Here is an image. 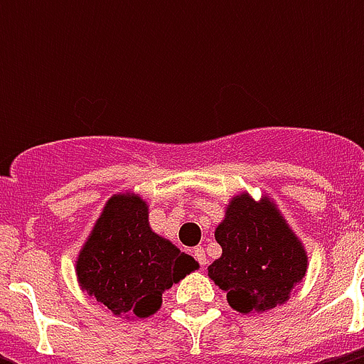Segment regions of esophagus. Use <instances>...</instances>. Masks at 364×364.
<instances>
[{"mask_svg": "<svg viewBox=\"0 0 364 364\" xmlns=\"http://www.w3.org/2000/svg\"><path fill=\"white\" fill-rule=\"evenodd\" d=\"M194 259L198 260L200 262V266H202V268H204L205 264H208V257H205V251H204V247H194Z\"/></svg>", "mask_w": 364, "mask_h": 364, "instance_id": "34e87169", "label": "esophagus"}]
</instances>
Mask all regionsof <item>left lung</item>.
Segmentation results:
<instances>
[{"mask_svg": "<svg viewBox=\"0 0 364 364\" xmlns=\"http://www.w3.org/2000/svg\"><path fill=\"white\" fill-rule=\"evenodd\" d=\"M223 253L208 276L227 293L230 308L260 314L285 304L308 270V253L276 202L249 193L230 198L215 228Z\"/></svg>", "mask_w": 364, "mask_h": 364, "instance_id": "1", "label": "left lung"}]
</instances>
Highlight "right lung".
Returning <instances> with one entry per match:
<instances>
[{
  "label": "right lung",
  "instance_id": "1",
  "mask_svg": "<svg viewBox=\"0 0 364 364\" xmlns=\"http://www.w3.org/2000/svg\"><path fill=\"white\" fill-rule=\"evenodd\" d=\"M198 262L156 234L147 202L134 193L113 194L75 260L77 282L117 317L143 319L162 306V293Z\"/></svg>",
  "mask_w": 364,
  "mask_h": 364
}]
</instances>
